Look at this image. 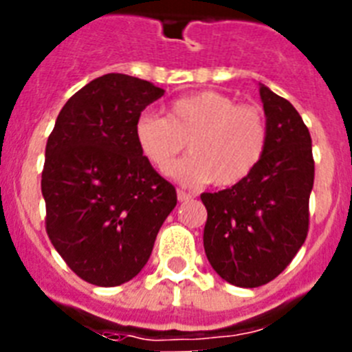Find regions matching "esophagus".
Wrapping results in <instances>:
<instances>
[{
    "mask_svg": "<svg viewBox=\"0 0 352 352\" xmlns=\"http://www.w3.org/2000/svg\"><path fill=\"white\" fill-rule=\"evenodd\" d=\"M176 194H178V201H188V199H192V194H188V192H185V190H182V188H178V192H176Z\"/></svg>",
    "mask_w": 352,
    "mask_h": 352,
    "instance_id": "1",
    "label": "esophagus"
}]
</instances>
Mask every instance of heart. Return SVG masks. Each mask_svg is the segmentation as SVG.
I'll list each match as a JSON object with an SVG mask.
<instances>
[{
	"label": "heart",
	"mask_w": 352,
	"mask_h": 352,
	"mask_svg": "<svg viewBox=\"0 0 352 352\" xmlns=\"http://www.w3.org/2000/svg\"><path fill=\"white\" fill-rule=\"evenodd\" d=\"M133 133L141 153L158 173H169L186 142L190 157L174 167V178L188 185L211 182L232 186L243 182L263 158L268 121L257 105L238 104L231 96L206 89L173 100L166 116L141 114Z\"/></svg>",
	"instance_id": "b5f03b06"
}]
</instances>
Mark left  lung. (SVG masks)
I'll return each mask as SVG.
<instances>
[{"label":"left lung","mask_w":352,"mask_h":352,"mask_svg":"<svg viewBox=\"0 0 352 352\" xmlns=\"http://www.w3.org/2000/svg\"><path fill=\"white\" fill-rule=\"evenodd\" d=\"M268 144L257 167L226 190L204 192V252L229 284L259 287L289 266L309 234L312 139L298 111L261 86Z\"/></svg>","instance_id":"left-lung-1"}]
</instances>
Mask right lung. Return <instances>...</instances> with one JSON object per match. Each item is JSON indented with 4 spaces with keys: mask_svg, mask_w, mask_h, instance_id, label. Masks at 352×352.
I'll return each instance as SVG.
<instances>
[{
    "mask_svg": "<svg viewBox=\"0 0 352 352\" xmlns=\"http://www.w3.org/2000/svg\"><path fill=\"white\" fill-rule=\"evenodd\" d=\"M164 89L105 74L72 95L45 146V231L82 280L114 287L148 263L176 188L139 149L133 126Z\"/></svg>",
    "mask_w": 352,
    "mask_h": 352,
    "instance_id": "right-lung-1",
    "label": "right lung"
}]
</instances>
